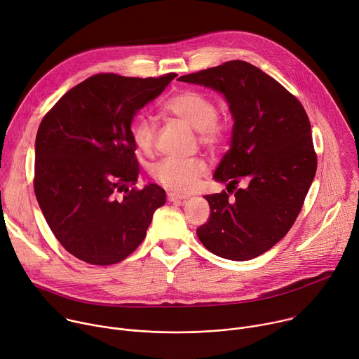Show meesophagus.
I'll list each match as a JSON object with an SVG mask.
<instances>
[{
	"instance_id": "esophagus-1",
	"label": "esophagus",
	"mask_w": 359,
	"mask_h": 359,
	"mask_svg": "<svg viewBox=\"0 0 359 359\" xmlns=\"http://www.w3.org/2000/svg\"><path fill=\"white\" fill-rule=\"evenodd\" d=\"M186 198H189V197L184 196V194H179V193H175V191L168 193V200L169 201H182V200H186Z\"/></svg>"
}]
</instances>
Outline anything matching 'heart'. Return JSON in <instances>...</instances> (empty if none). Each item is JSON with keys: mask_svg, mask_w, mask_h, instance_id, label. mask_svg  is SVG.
I'll return each instance as SVG.
<instances>
[{"mask_svg": "<svg viewBox=\"0 0 359 359\" xmlns=\"http://www.w3.org/2000/svg\"><path fill=\"white\" fill-rule=\"evenodd\" d=\"M163 111L197 130L198 140L204 146L217 147L227 139L229 126L217 116L213 99L198 90L187 89L175 93L163 104ZM132 142L137 151L150 155L156 144V126L147 118L137 119L132 125ZM206 170V163L200 159L166 158L153 166L150 173L166 189L190 191Z\"/></svg>", "mask_w": 359, "mask_h": 359, "instance_id": "1", "label": "heart"}]
</instances>
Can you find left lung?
<instances>
[{"mask_svg":"<svg viewBox=\"0 0 359 359\" xmlns=\"http://www.w3.org/2000/svg\"><path fill=\"white\" fill-rule=\"evenodd\" d=\"M179 81L222 92L234 119L230 149L213 176L229 183V193L204 196L210 217L197 237L219 257L255 259L288 233L314 180L310 119L292 93L245 61H229ZM241 180L246 187L234 192Z\"/></svg>","mask_w":359,"mask_h":359,"instance_id":"1","label":"left lung"}]
</instances>
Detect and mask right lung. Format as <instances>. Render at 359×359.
I'll return each instance as SVG.
<instances>
[{
	"instance_id": "right-lung-1",
	"label": "right lung",
	"mask_w": 359,
	"mask_h": 359,
	"mask_svg": "<svg viewBox=\"0 0 359 359\" xmlns=\"http://www.w3.org/2000/svg\"><path fill=\"white\" fill-rule=\"evenodd\" d=\"M176 76L96 74L43 116L35 139L34 190L49 229L76 259L95 266L125 260L165 204L161 186L133 187L139 163L130 125Z\"/></svg>"
}]
</instances>
